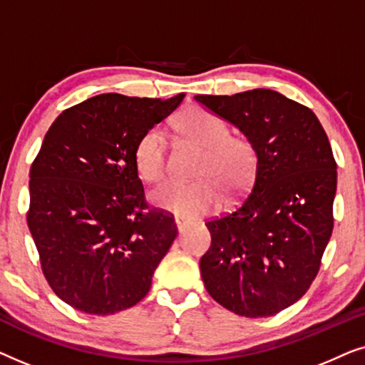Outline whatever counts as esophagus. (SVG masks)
Listing matches in <instances>:
<instances>
[{
	"label": "esophagus",
	"instance_id": "34e87169",
	"mask_svg": "<svg viewBox=\"0 0 365 365\" xmlns=\"http://www.w3.org/2000/svg\"><path fill=\"white\" fill-rule=\"evenodd\" d=\"M174 222H176V226H178L179 231H181L182 227H186L187 224H189L187 219H184V217H181V216H176V219H174Z\"/></svg>",
	"mask_w": 365,
	"mask_h": 365
}]
</instances>
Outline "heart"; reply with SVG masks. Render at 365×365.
Returning <instances> with one entry per match:
<instances>
[{
	"label": "heart",
	"instance_id": "1",
	"mask_svg": "<svg viewBox=\"0 0 365 365\" xmlns=\"http://www.w3.org/2000/svg\"><path fill=\"white\" fill-rule=\"evenodd\" d=\"M176 126L184 138L204 148L196 182L168 181L154 189L153 202L178 216L192 217L221 204V186L227 194H239L254 179L257 149L247 136L231 134L217 114L192 108L179 114ZM134 164L146 182H158L168 171V144L163 129L151 128L138 139Z\"/></svg>",
	"mask_w": 365,
	"mask_h": 365
}]
</instances>
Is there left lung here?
I'll use <instances>...</instances> for the list:
<instances>
[{"instance_id":"1","label":"left lung","mask_w":365,"mask_h":365,"mask_svg":"<svg viewBox=\"0 0 365 365\" xmlns=\"http://www.w3.org/2000/svg\"><path fill=\"white\" fill-rule=\"evenodd\" d=\"M257 149L251 191L206 222L201 276L214 301L244 317L274 316L299 301L321 269L334 227L337 164L316 114L271 89L196 96Z\"/></svg>"}]
</instances>
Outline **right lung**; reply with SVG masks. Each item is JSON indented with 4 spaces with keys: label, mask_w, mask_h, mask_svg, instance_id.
Here are the masks:
<instances>
[{
    "label": "right lung",
    "mask_w": 365,
    "mask_h": 365,
    "mask_svg": "<svg viewBox=\"0 0 365 365\" xmlns=\"http://www.w3.org/2000/svg\"><path fill=\"white\" fill-rule=\"evenodd\" d=\"M182 98L99 94L64 109L43 139L26 221L49 287L78 311L136 306L176 239L173 214L146 201L134 148Z\"/></svg>",
    "instance_id": "right-lung-1"
}]
</instances>
